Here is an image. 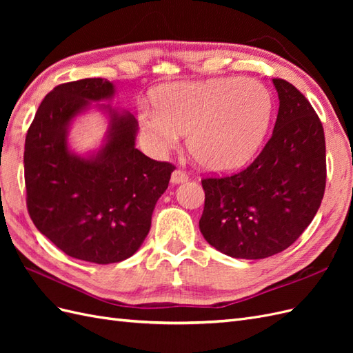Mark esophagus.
<instances>
[{
    "label": "esophagus",
    "instance_id": "34e87169",
    "mask_svg": "<svg viewBox=\"0 0 353 353\" xmlns=\"http://www.w3.org/2000/svg\"><path fill=\"white\" fill-rule=\"evenodd\" d=\"M185 181H188V175L181 169L174 170L172 176H170V183L172 184H183V183H185Z\"/></svg>",
    "mask_w": 353,
    "mask_h": 353
}]
</instances>
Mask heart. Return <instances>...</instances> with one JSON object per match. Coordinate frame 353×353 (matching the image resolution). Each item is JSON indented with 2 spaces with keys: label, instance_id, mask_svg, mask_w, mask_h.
<instances>
[{
  "label": "heart",
  "instance_id": "b5f03b06",
  "mask_svg": "<svg viewBox=\"0 0 353 353\" xmlns=\"http://www.w3.org/2000/svg\"><path fill=\"white\" fill-rule=\"evenodd\" d=\"M140 126L150 150L163 154L187 134L196 162L210 172L228 174L248 165L261 148L272 116L270 90L252 78H212L172 82L152 94Z\"/></svg>",
  "mask_w": 353,
  "mask_h": 353
}]
</instances>
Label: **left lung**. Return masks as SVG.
Segmentation results:
<instances>
[{"instance_id":"1","label":"left lung","mask_w":353,"mask_h":353,"mask_svg":"<svg viewBox=\"0 0 353 353\" xmlns=\"http://www.w3.org/2000/svg\"><path fill=\"white\" fill-rule=\"evenodd\" d=\"M280 108L272 137L241 172L201 181L205 240L237 259H265L292 245L321 206L327 165L325 138L305 95L272 79Z\"/></svg>"}]
</instances>
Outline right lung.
I'll return each instance as SVG.
<instances>
[{"instance_id": "right-lung-1", "label": "right lung", "mask_w": 353, "mask_h": 353, "mask_svg": "<svg viewBox=\"0 0 353 353\" xmlns=\"http://www.w3.org/2000/svg\"><path fill=\"white\" fill-rule=\"evenodd\" d=\"M114 94V85L101 78L59 85L39 104L23 157L28 210L38 231L68 256L101 265L141 248L175 169L135 147L134 114L99 104ZM91 108L108 116V131L99 149L79 155L68 134Z\"/></svg>"}]
</instances>
